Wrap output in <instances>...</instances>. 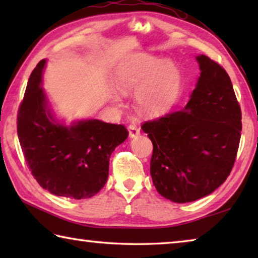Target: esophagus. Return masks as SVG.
<instances>
[{
  "mask_svg": "<svg viewBox=\"0 0 258 258\" xmlns=\"http://www.w3.org/2000/svg\"><path fill=\"white\" fill-rule=\"evenodd\" d=\"M128 133H130V138H137L138 135H140V128L138 127L135 124H131L128 126Z\"/></svg>",
  "mask_w": 258,
  "mask_h": 258,
  "instance_id": "1",
  "label": "esophagus"
}]
</instances>
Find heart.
Wrapping results in <instances>:
<instances>
[{
  "label": "heart",
  "instance_id": "heart-1",
  "mask_svg": "<svg viewBox=\"0 0 258 258\" xmlns=\"http://www.w3.org/2000/svg\"><path fill=\"white\" fill-rule=\"evenodd\" d=\"M113 84L120 93L137 91L135 102L142 112L160 116L176 102L182 90V75L172 60L139 53L117 68ZM118 103V95H112Z\"/></svg>",
  "mask_w": 258,
  "mask_h": 258
}]
</instances>
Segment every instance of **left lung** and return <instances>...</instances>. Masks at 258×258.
<instances>
[{"label": "left lung", "mask_w": 258, "mask_h": 258, "mask_svg": "<svg viewBox=\"0 0 258 258\" xmlns=\"http://www.w3.org/2000/svg\"><path fill=\"white\" fill-rule=\"evenodd\" d=\"M196 59L200 76L185 106L142 125L154 145L156 190L177 204L206 197L226 180L241 137V110L228 73L206 55Z\"/></svg>", "instance_id": "obj_1"}]
</instances>
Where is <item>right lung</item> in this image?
Returning a JSON list of instances; mask_svg holds the SVG:
<instances>
[{"mask_svg":"<svg viewBox=\"0 0 258 258\" xmlns=\"http://www.w3.org/2000/svg\"><path fill=\"white\" fill-rule=\"evenodd\" d=\"M46 60L37 63L18 111V138L28 167L43 189L71 199L93 197L106 184L109 158L128 132L99 119H58L43 90Z\"/></svg>","mask_w":258,"mask_h":258,"instance_id":"1","label":"right lung"}]
</instances>
